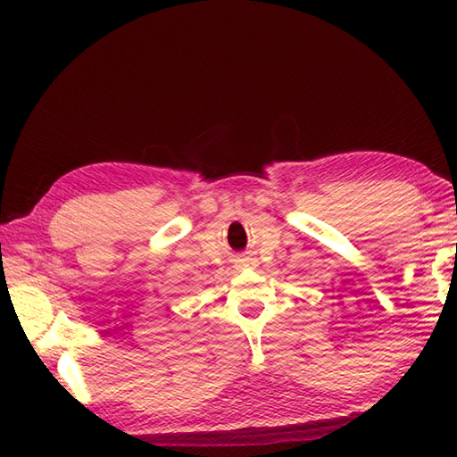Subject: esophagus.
Masks as SVG:
<instances>
[{
  "label": "esophagus",
  "instance_id": "34e87169",
  "mask_svg": "<svg viewBox=\"0 0 457 457\" xmlns=\"http://www.w3.org/2000/svg\"><path fill=\"white\" fill-rule=\"evenodd\" d=\"M234 264H236V268H256V260L239 256V258L234 260Z\"/></svg>",
  "mask_w": 457,
  "mask_h": 457
}]
</instances>
